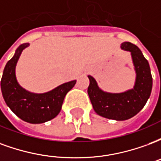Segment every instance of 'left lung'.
Returning <instances> with one entry per match:
<instances>
[{"instance_id":"8db88e82","label":"left lung","mask_w":161,"mask_h":161,"mask_svg":"<svg viewBox=\"0 0 161 161\" xmlns=\"http://www.w3.org/2000/svg\"><path fill=\"white\" fill-rule=\"evenodd\" d=\"M121 48L131 53L136 73L133 89L121 93L106 92L99 88L94 77L88 76V95L94 110L103 117L115 121H125L137 115L148 100L153 87L150 66L142 51L130 42H123Z\"/></svg>"}]
</instances>
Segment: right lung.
Returning a JSON list of instances; mask_svg holds the SVG:
<instances>
[{
  "mask_svg": "<svg viewBox=\"0 0 161 161\" xmlns=\"http://www.w3.org/2000/svg\"><path fill=\"white\" fill-rule=\"evenodd\" d=\"M29 46L22 44L6 64L2 81V97L9 108L23 121L39 124L55 118L61 110L65 95L74 87L76 80L61 84L46 93H33L22 88L16 79L15 67L22 51Z\"/></svg>",
  "mask_w": 161,
  "mask_h": 161,
  "instance_id": "1",
  "label": "right lung"
}]
</instances>
